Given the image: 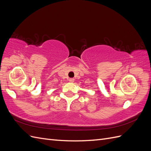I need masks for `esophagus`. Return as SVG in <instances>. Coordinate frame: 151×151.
<instances>
[{"mask_svg": "<svg viewBox=\"0 0 151 151\" xmlns=\"http://www.w3.org/2000/svg\"><path fill=\"white\" fill-rule=\"evenodd\" d=\"M69 82H70V83H74V79H73V78L69 79Z\"/></svg>", "mask_w": 151, "mask_h": 151, "instance_id": "1", "label": "esophagus"}]
</instances>
